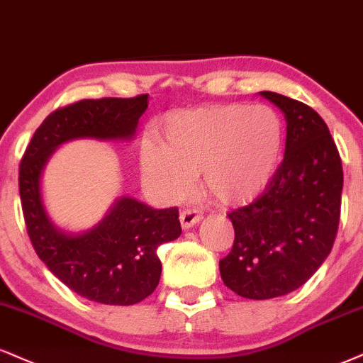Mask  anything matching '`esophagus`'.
<instances>
[{"label": "esophagus", "mask_w": 363, "mask_h": 363, "mask_svg": "<svg viewBox=\"0 0 363 363\" xmlns=\"http://www.w3.org/2000/svg\"><path fill=\"white\" fill-rule=\"evenodd\" d=\"M180 220L183 229H190V227H194L196 222L202 220V212L195 207H189L180 213Z\"/></svg>", "instance_id": "1"}]
</instances>
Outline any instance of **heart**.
<instances>
[{"instance_id":"1","label":"heart","mask_w":363,"mask_h":363,"mask_svg":"<svg viewBox=\"0 0 363 363\" xmlns=\"http://www.w3.org/2000/svg\"><path fill=\"white\" fill-rule=\"evenodd\" d=\"M156 134L160 145H143L141 164L164 195H185L200 172L208 195L240 205L269 186L283 158L286 128L274 107L229 102L168 114Z\"/></svg>"}]
</instances>
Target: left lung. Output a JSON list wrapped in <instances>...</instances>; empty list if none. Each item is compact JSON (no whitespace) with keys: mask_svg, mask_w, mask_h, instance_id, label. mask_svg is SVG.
<instances>
[{"mask_svg":"<svg viewBox=\"0 0 363 363\" xmlns=\"http://www.w3.org/2000/svg\"><path fill=\"white\" fill-rule=\"evenodd\" d=\"M261 96L284 113V160L256 200L229 213L234 245L218 262L223 284L249 299L283 296L318 271L337 237L343 189L342 160L320 114L281 94Z\"/></svg>","mask_w":363,"mask_h":363,"instance_id":"8db88e82","label":"left lung"}]
</instances>
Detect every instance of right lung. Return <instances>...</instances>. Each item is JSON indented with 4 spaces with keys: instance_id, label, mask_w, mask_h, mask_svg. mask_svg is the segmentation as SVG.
<instances>
[{
    "instance_id": "add662e5",
    "label": "right lung",
    "mask_w": 363,
    "mask_h": 363,
    "mask_svg": "<svg viewBox=\"0 0 363 363\" xmlns=\"http://www.w3.org/2000/svg\"><path fill=\"white\" fill-rule=\"evenodd\" d=\"M146 107L147 94L60 107L40 124L20 163L21 208L35 252L67 288L102 305H134L156 289L161 276L156 250L180 237L178 208L156 210L123 196L92 230L65 234L45 212L40 177L62 143L75 138L129 140Z\"/></svg>"
}]
</instances>
